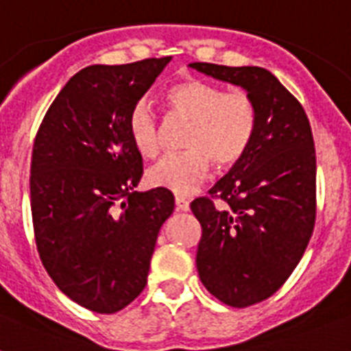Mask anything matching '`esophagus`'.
<instances>
[{
  "instance_id": "34e87169",
  "label": "esophagus",
  "mask_w": 351,
  "mask_h": 351,
  "mask_svg": "<svg viewBox=\"0 0 351 351\" xmlns=\"http://www.w3.org/2000/svg\"><path fill=\"white\" fill-rule=\"evenodd\" d=\"M175 205H176V210H189V199L184 198V196H176L175 198Z\"/></svg>"
}]
</instances>
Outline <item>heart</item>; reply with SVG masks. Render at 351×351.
<instances>
[{"label":"heart","mask_w":351,"mask_h":351,"mask_svg":"<svg viewBox=\"0 0 351 351\" xmlns=\"http://www.w3.org/2000/svg\"><path fill=\"white\" fill-rule=\"evenodd\" d=\"M171 114L189 121L182 153L167 155L148 171L155 187L178 194L196 191L210 173L235 166L248 153L258 126V108L246 90H228L202 80L173 85L166 94ZM128 135L134 148L146 158L162 149V126L152 105L135 103L128 114Z\"/></svg>","instance_id":"heart-1"}]
</instances>
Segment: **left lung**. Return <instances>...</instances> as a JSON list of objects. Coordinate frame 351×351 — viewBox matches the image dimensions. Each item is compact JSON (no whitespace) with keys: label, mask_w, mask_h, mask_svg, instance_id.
<instances>
[{"label":"left lung","mask_w":351,"mask_h":351,"mask_svg":"<svg viewBox=\"0 0 351 351\" xmlns=\"http://www.w3.org/2000/svg\"><path fill=\"white\" fill-rule=\"evenodd\" d=\"M255 99L258 126L248 153L208 194L191 203L202 225L199 278L230 307H250L280 289L303 257L316 223V148L302 103L262 67L193 62ZM226 202L217 208L215 199Z\"/></svg>","instance_id":"obj_1"}]
</instances>
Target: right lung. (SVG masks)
I'll return each mask as SVG.
<instances>
[{"instance_id": "obj_1", "label": "right lung", "mask_w": 351, "mask_h": 351, "mask_svg": "<svg viewBox=\"0 0 351 351\" xmlns=\"http://www.w3.org/2000/svg\"><path fill=\"white\" fill-rule=\"evenodd\" d=\"M171 57L76 73L49 105L34 141L32 223L44 269L62 293L98 314L146 287L171 191L135 193L143 157L128 114Z\"/></svg>"}]
</instances>
